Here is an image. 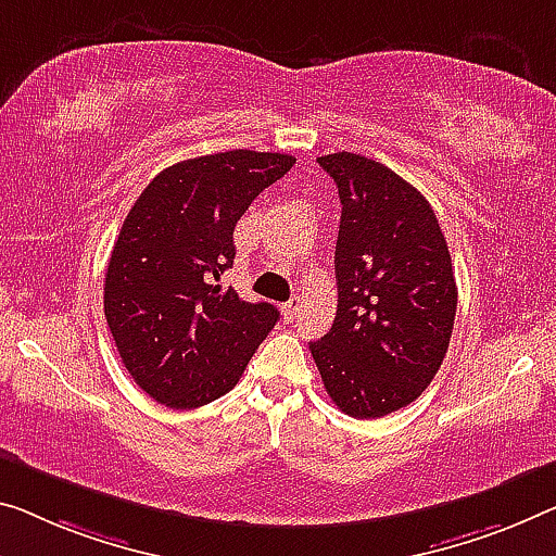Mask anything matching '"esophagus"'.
I'll use <instances>...</instances> for the list:
<instances>
[{"instance_id":"obj_1","label":"esophagus","mask_w":556,"mask_h":556,"mask_svg":"<svg viewBox=\"0 0 556 556\" xmlns=\"http://www.w3.org/2000/svg\"><path fill=\"white\" fill-rule=\"evenodd\" d=\"M298 311H301V298L293 295V298H290V301L283 305V318H286V320H293L295 315H298Z\"/></svg>"}]
</instances>
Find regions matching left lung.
I'll return each instance as SVG.
<instances>
[{
    "instance_id": "left-lung-1",
    "label": "left lung",
    "mask_w": 556,
    "mask_h": 556,
    "mask_svg": "<svg viewBox=\"0 0 556 556\" xmlns=\"http://www.w3.org/2000/svg\"><path fill=\"white\" fill-rule=\"evenodd\" d=\"M340 195L338 313L311 343L323 386L345 415L375 420L422 395L447 353L457 286L425 195L386 164L320 156Z\"/></svg>"
}]
</instances>
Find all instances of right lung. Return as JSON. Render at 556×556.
Instances as JSON below:
<instances>
[{
    "mask_svg": "<svg viewBox=\"0 0 556 556\" xmlns=\"http://www.w3.org/2000/svg\"><path fill=\"white\" fill-rule=\"evenodd\" d=\"M288 153L236 149L161 170L126 216L104 280L122 363L149 397L193 409L236 386L280 313L218 286L255 195L293 168Z\"/></svg>",
    "mask_w": 556,
    "mask_h": 556,
    "instance_id": "1",
    "label": "right lung"
}]
</instances>
